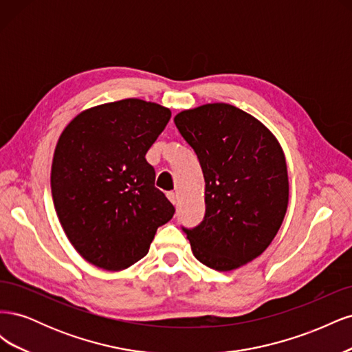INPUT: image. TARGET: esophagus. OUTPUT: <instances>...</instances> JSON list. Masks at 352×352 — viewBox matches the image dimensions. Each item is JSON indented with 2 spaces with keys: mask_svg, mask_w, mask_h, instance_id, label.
<instances>
[{
  "mask_svg": "<svg viewBox=\"0 0 352 352\" xmlns=\"http://www.w3.org/2000/svg\"><path fill=\"white\" fill-rule=\"evenodd\" d=\"M167 198L170 199V202H172L173 206H175L176 202H177V197H176V194H175V192H167Z\"/></svg>",
  "mask_w": 352,
  "mask_h": 352,
  "instance_id": "1",
  "label": "esophagus"
}]
</instances>
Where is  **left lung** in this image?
Here are the masks:
<instances>
[{
	"label": "left lung",
	"mask_w": 352,
	"mask_h": 352,
	"mask_svg": "<svg viewBox=\"0 0 352 352\" xmlns=\"http://www.w3.org/2000/svg\"><path fill=\"white\" fill-rule=\"evenodd\" d=\"M175 124L194 148L206 180V216L185 229L195 258L219 272L261 255L289 202L282 146L260 120L230 104L184 110Z\"/></svg>",
	"instance_id": "left-lung-1"
}]
</instances>
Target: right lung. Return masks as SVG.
Listing matches in <instances>:
<instances>
[{
  "label": "right lung",
  "mask_w": 352,
  "mask_h": 352,
  "mask_svg": "<svg viewBox=\"0 0 352 352\" xmlns=\"http://www.w3.org/2000/svg\"><path fill=\"white\" fill-rule=\"evenodd\" d=\"M170 116L163 105L127 98L79 113L58 138L52 201L74 250L100 269L140 261L175 214L145 160Z\"/></svg>",
  "instance_id": "add662e5"
}]
</instances>
